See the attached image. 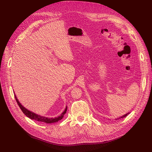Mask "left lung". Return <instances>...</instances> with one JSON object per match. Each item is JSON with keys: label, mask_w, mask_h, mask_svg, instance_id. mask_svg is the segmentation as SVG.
Returning a JSON list of instances; mask_svg holds the SVG:
<instances>
[{"label": "left lung", "mask_w": 152, "mask_h": 152, "mask_svg": "<svg viewBox=\"0 0 152 152\" xmlns=\"http://www.w3.org/2000/svg\"><path fill=\"white\" fill-rule=\"evenodd\" d=\"M128 114H129V113H126V114H125V115H122V117H120L119 118H116V120H118V119H119V118H124V117H126Z\"/></svg>", "instance_id": "8db88e82"}]
</instances>
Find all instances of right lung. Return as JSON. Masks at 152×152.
Returning a JSON list of instances; mask_svg holds the SVG:
<instances>
[{
	"label": "right lung",
	"mask_w": 152,
	"mask_h": 152,
	"mask_svg": "<svg viewBox=\"0 0 152 152\" xmlns=\"http://www.w3.org/2000/svg\"><path fill=\"white\" fill-rule=\"evenodd\" d=\"M15 97L16 98V102L18 103V104L19 105L20 108H21V110H22V112H23V113L26 116H27L28 117H29L30 118L32 119V120H35L39 122H44L46 124H51V123H54V122H57L58 121L61 120V119L63 118L64 115H65L66 112V110H67V107H66L65 110H64V112L60 115L58 116V117H54V118H48V117H45L44 116H41L40 115L36 114L34 112H32L30 110H27L26 108H25L20 103L18 99H17L16 95H15Z\"/></svg>",
	"instance_id": "add662e5"
}]
</instances>
